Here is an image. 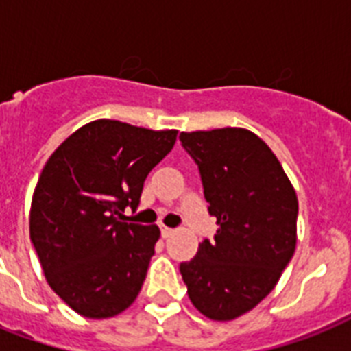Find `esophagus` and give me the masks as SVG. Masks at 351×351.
I'll use <instances>...</instances> for the list:
<instances>
[{
  "label": "esophagus",
  "mask_w": 351,
  "mask_h": 351,
  "mask_svg": "<svg viewBox=\"0 0 351 351\" xmlns=\"http://www.w3.org/2000/svg\"><path fill=\"white\" fill-rule=\"evenodd\" d=\"M160 233H162L164 239H167V237H171V234L175 233V230H173V228H167V226L164 224H160Z\"/></svg>",
  "instance_id": "obj_1"
}]
</instances>
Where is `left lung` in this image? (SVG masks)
<instances>
[{"label":"left lung","mask_w":351,"mask_h":351,"mask_svg":"<svg viewBox=\"0 0 351 351\" xmlns=\"http://www.w3.org/2000/svg\"><path fill=\"white\" fill-rule=\"evenodd\" d=\"M180 142L219 224L215 239L182 262V278L202 315L233 321L275 288L293 256L297 193L271 149L247 129L180 132Z\"/></svg>","instance_id":"obj_1"}]
</instances>
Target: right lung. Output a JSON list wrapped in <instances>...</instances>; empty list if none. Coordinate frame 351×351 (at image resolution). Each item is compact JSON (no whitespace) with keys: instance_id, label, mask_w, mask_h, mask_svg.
<instances>
[{"instance_id":"right-lung-1","label":"right lung","mask_w":351,"mask_h":351,"mask_svg":"<svg viewBox=\"0 0 351 351\" xmlns=\"http://www.w3.org/2000/svg\"><path fill=\"white\" fill-rule=\"evenodd\" d=\"M176 134L95 120L47 160L30 204V240L52 291L80 315L109 319L140 293L160 230L123 222V211L138 208Z\"/></svg>"}]
</instances>
